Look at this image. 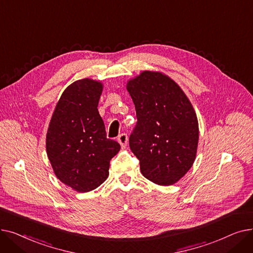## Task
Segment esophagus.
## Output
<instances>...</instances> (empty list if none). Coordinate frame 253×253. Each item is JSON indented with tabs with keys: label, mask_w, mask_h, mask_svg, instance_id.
I'll use <instances>...</instances> for the list:
<instances>
[{
	"label": "esophagus",
	"mask_w": 253,
	"mask_h": 253,
	"mask_svg": "<svg viewBox=\"0 0 253 253\" xmlns=\"http://www.w3.org/2000/svg\"><path fill=\"white\" fill-rule=\"evenodd\" d=\"M118 141H119V143H120V144H121V147H122V148H125L126 145H127V142H128L127 134L122 133L121 135H120V136L118 137Z\"/></svg>",
	"instance_id": "obj_1"
}]
</instances>
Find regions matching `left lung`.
Masks as SVG:
<instances>
[{
	"label": "left lung",
	"mask_w": 253,
	"mask_h": 253,
	"mask_svg": "<svg viewBox=\"0 0 253 253\" xmlns=\"http://www.w3.org/2000/svg\"><path fill=\"white\" fill-rule=\"evenodd\" d=\"M126 89L138 120L129 144L142 175L159 185L176 183L197 156L199 124L192 102L174 80L159 71H142L128 80Z\"/></svg>",
	"instance_id": "obj_1"
}]
</instances>
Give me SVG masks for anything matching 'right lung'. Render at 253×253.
I'll return each mask as SVG.
<instances>
[{"instance_id": "right-lung-1", "label": "right lung", "mask_w": 253, "mask_h": 253, "mask_svg": "<svg viewBox=\"0 0 253 253\" xmlns=\"http://www.w3.org/2000/svg\"><path fill=\"white\" fill-rule=\"evenodd\" d=\"M103 83L85 78L72 83L56 103L46 134V152L56 177L78 193L95 190L109 177L121 147L106 138L98 113Z\"/></svg>"}]
</instances>
